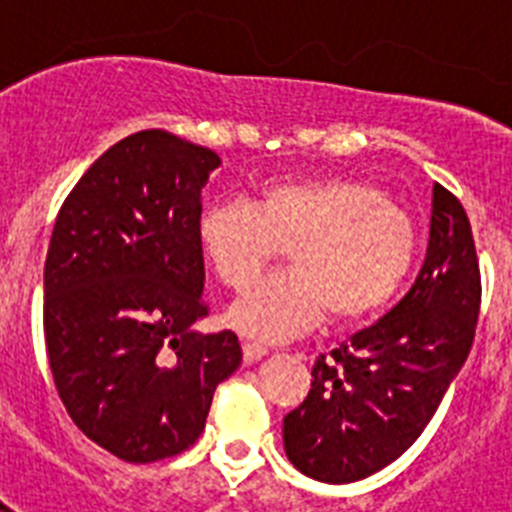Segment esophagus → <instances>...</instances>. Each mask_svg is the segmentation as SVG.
<instances>
[{
    "instance_id": "1",
    "label": "esophagus",
    "mask_w": 512,
    "mask_h": 512,
    "mask_svg": "<svg viewBox=\"0 0 512 512\" xmlns=\"http://www.w3.org/2000/svg\"><path fill=\"white\" fill-rule=\"evenodd\" d=\"M266 354H269V348L261 346V343H251V341L243 343V359H246V364H253V361L264 359Z\"/></svg>"
}]
</instances>
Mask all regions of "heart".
I'll return each instance as SVG.
<instances>
[{
  "label": "heart",
  "instance_id": "obj_1",
  "mask_svg": "<svg viewBox=\"0 0 512 512\" xmlns=\"http://www.w3.org/2000/svg\"><path fill=\"white\" fill-rule=\"evenodd\" d=\"M200 246L225 287L241 292L289 248L287 274L233 302L238 333L277 343L305 333L328 312L351 325L390 305L418 259V225L377 184L320 176L261 187L256 205L202 207Z\"/></svg>",
  "mask_w": 512,
  "mask_h": 512
}]
</instances>
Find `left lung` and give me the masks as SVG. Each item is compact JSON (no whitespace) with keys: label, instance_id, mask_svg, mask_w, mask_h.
Wrapping results in <instances>:
<instances>
[{"label":"left lung","instance_id":"left-lung-1","mask_svg":"<svg viewBox=\"0 0 512 512\" xmlns=\"http://www.w3.org/2000/svg\"><path fill=\"white\" fill-rule=\"evenodd\" d=\"M479 264L469 217L433 184L431 238L410 292L382 320L318 356L305 402L284 418L302 474L356 482L402 456L461 372L477 328Z\"/></svg>","mask_w":512,"mask_h":512}]
</instances>
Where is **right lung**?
I'll return each instance as SVG.
<instances>
[{"instance_id":"right-lung-1","label":"right lung","mask_w":512,"mask_h":512,"mask_svg":"<svg viewBox=\"0 0 512 512\" xmlns=\"http://www.w3.org/2000/svg\"><path fill=\"white\" fill-rule=\"evenodd\" d=\"M210 148L166 130L122 138L81 176L53 225L43 328L53 382L84 436L130 464L189 449L215 387L241 366L233 330L197 333Z\"/></svg>"}]
</instances>
